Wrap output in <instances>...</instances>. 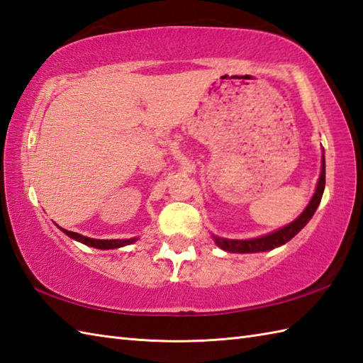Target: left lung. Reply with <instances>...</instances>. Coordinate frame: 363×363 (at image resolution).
<instances>
[{
  "label": "left lung",
  "mask_w": 363,
  "mask_h": 363,
  "mask_svg": "<svg viewBox=\"0 0 363 363\" xmlns=\"http://www.w3.org/2000/svg\"><path fill=\"white\" fill-rule=\"evenodd\" d=\"M325 184H326V165H325V156H323L321 174H320V179L317 184V190H315L311 203L307 204L304 212L301 213L295 221H291L290 225L277 229V230H274V233L264 235V237L250 238V240H229V238L213 237L215 243H217V246H220L221 250H225L228 252H262V251L274 250V248H277V246L287 243L313 217V213H315V211H317V207L321 201L323 191H325Z\"/></svg>",
  "instance_id": "obj_1"
}]
</instances>
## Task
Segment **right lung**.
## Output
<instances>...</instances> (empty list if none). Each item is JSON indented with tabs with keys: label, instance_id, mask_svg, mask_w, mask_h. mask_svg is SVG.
Masks as SVG:
<instances>
[{
	"label": "right lung",
	"instance_id": "right-lung-1",
	"mask_svg": "<svg viewBox=\"0 0 363 363\" xmlns=\"http://www.w3.org/2000/svg\"><path fill=\"white\" fill-rule=\"evenodd\" d=\"M62 233H65L68 237L74 238V240H78L84 245L87 246H91V248H98V250H113V248H121V246H126V245H130L134 243L135 240H138V238H125V240H98V238H90V237H86V235H81L78 233H72V230H67L64 228H59Z\"/></svg>",
	"mask_w": 363,
	"mask_h": 363
}]
</instances>
